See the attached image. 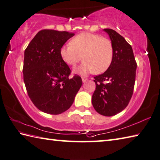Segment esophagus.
<instances>
[{
    "mask_svg": "<svg viewBox=\"0 0 160 160\" xmlns=\"http://www.w3.org/2000/svg\"><path fill=\"white\" fill-rule=\"evenodd\" d=\"M87 80H88V79H87V78L82 77V81H83V82H86Z\"/></svg>",
    "mask_w": 160,
    "mask_h": 160,
    "instance_id": "obj_1",
    "label": "esophagus"
}]
</instances>
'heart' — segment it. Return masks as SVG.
<instances>
[{"label":"heart","mask_w":160,"mask_h":160,"mask_svg":"<svg viewBox=\"0 0 160 160\" xmlns=\"http://www.w3.org/2000/svg\"><path fill=\"white\" fill-rule=\"evenodd\" d=\"M70 44L62 47L60 53L63 61L72 67L83 58L84 62L75 69L77 73L86 74L94 72L101 74L110 67L113 58V47L108 38L83 32L72 39Z\"/></svg>","instance_id":"obj_1"}]
</instances>
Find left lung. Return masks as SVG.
<instances>
[{"label":"left lung","instance_id":"obj_1","mask_svg":"<svg viewBox=\"0 0 160 160\" xmlns=\"http://www.w3.org/2000/svg\"><path fill=\"white\" fill-rule=\"evenodd\" d=\"M113 47L110 67L94 77L96 88L92 97L95 111L104 116H112L127 107L133 95L137 62L133 50L122 36L114 30L104 29Z\"/></svg>","mask_w":160,"mask_h":160}]
</instances>
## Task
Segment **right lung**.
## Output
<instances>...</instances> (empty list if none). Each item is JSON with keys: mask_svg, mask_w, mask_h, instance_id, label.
<instances>
[{"mask_svg": "<svg viewBox=\"0 0 160 160\" xmlns=\"http://www.w3.org/2000/svg\"><path fill=\"white\" fill-rule=\"evenodd\" d=\"M73 32L44 29L39 31L26 47L23 60V81L30 99L39 110L61 114L73 104L82 80L70 78L71 70L60 53Z\"/></svg>", "mask_w": 160, "mask_h": 160, "instance_id": "right-lung-1", "label": "right lung"}]
</instances>
